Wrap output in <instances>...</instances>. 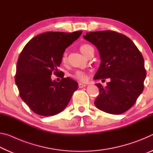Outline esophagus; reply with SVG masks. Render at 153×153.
<instances>
[{
	"instance_id": "1",
	"label": "esophagus",
	"mask_w": 153,
	"mask_h": 153,
	"mask_svg": "<svg viewBox=\"0 0 153 153\" xmlns=\"http://www.w3.org/2000/svg\"><path fill=\"white\" fill-rule=\"evenodd\" d=\"M86 86V84H82V83H79V88H84V87H85Z\"/></svg>"
}]
</instances>
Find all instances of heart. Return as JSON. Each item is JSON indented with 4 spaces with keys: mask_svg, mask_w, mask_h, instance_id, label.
<instances>
[{
    "mask_svg": "<svg viewBox=\"0 0 153 153\" xmlns=\"http://www.w3.org/2000/svg\"><path fill=\"white\" fill-rule=\"evenodd\" d=\"M79 49L83 55L86 56L87 54L89 53V51L90 50H92V49H93V48L90 45L85 44V45H82L81 46H80ZM67 54L66 52H64V53L62 54V56H61V62L63 63H65L67 62ZM71 76L73 77L74 78L81 82H86L88 79L87 74L85 73L84 71H79V70L76 71L74 73L71 74Z\"/></svg>",
    "mask_w": 153,
    "mask_h": 153,
    "instance_id": "1",
    "label": "heart"
}]
</instances>
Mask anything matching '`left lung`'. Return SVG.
Returning a JSON list of instances; mask_svg holds the SVG:
<instances>
[{
  "mask_svg": "<svg viewBox=\"0 0 153 153\" xmlns=\"http://www.w3.org/2000/svg\"><path fill=\"white\" fill-rule=\"evenodd\" d=\"M84 38L100 53L101 62L94 79H111L106 86L96 84L100 93L95 106L113 115L126 112L144 90L146 72L141 53L128 37L114 31L86 33Z\"/></svg>",
  "mask_w": 153,
  "mask_h": 153,
  "instance_id": "8db88e82",
  "label": "left lung"
}]
</instances>
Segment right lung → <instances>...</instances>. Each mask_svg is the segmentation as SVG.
Returning a JSON list of instances; mask_svg holds the SVG:
<instances>
[{
    "mask_svg": "<svg viewBox=\"0 0 153 153\" xmlns=\"http://www.w3.org/2000/svg\"><path fill=\"white\" fill-rule=\"evenodd\" d=\"M82 31L72 33L49 32L30 40L19 56L15 80L22 99L33 112L42 116L58 114L65 108L78 84L59 71L65 48ZM54 73L62 78L51 79Z\"/></svg>",
    "mask_w": 153,
    "mask_h": 153,
    "instance_id": "right-lung-1",
    "label": "right lung"
}]
</instances>
